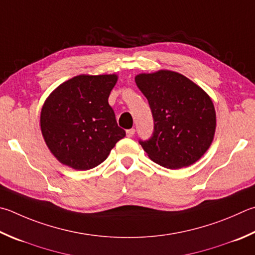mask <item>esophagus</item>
Instances as JSON below:
<instances>
[{"label": "esophagus", "instance_id": "1", "mask_svg": "<svg viewBox=\"0 0 255 255\" xmlns=\"http://www.w3.org/2000/svg\"><path fill=\"white\" fill-rule=\"evenodd\" d=\"M135 132H136V130L133 128H131V129H128V130L126 131V133H127V137H132L133 135H135Z\"/></svg>", "mask_w": 255, "mask_h": 255}]
</instances>
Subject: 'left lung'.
<instances>
[{
	"label": "left lung",
	"instance_id": "1",
	"mask_svg": "<svg viewBox=\"0 0 255 255\" xmlns=\"http://www.w3.org/2000/svg\"><path fill=\"white\" fill-rule=\"evenodd\" d=\"M136 85L146 97L154 132L139 140L149 158L163 167H187L205 154L216 128L214 105L206 92L180 73H140Z\"/></svg>",
	"mask_w": 255,
	"mask_h": 255
}]
</instances>
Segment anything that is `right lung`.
<instances>
[{"instance_id": "add662e5", "label": "right lung", "mask_w": 255, "mask_h": 255, "mask_svg": "<svg viewBox=\"0 0 255 255\" xmlns=\"http://www.w3.org/2000/svg\"><path fill=\"white\" fill-rule=\"evenodd\" d=\"M117 80V75L73 77L44 101L41 131L60 163L77 170L94 168L126 136L108 104Z\"/></svg>"}]
</instances>
